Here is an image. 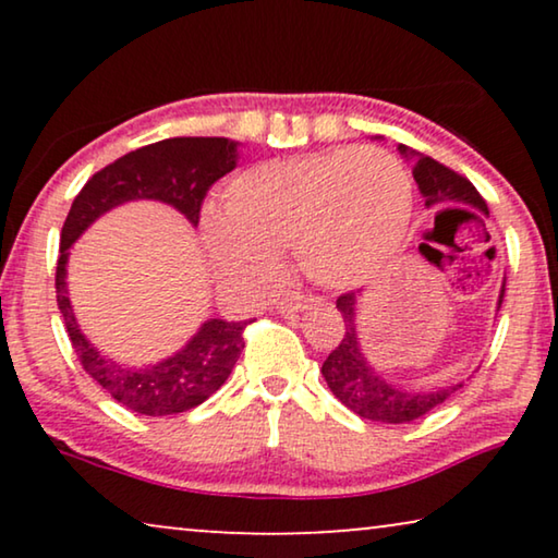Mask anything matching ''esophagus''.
<instances>
[{
    "mask_svg": "<svg viewBox=\"0 0 558 558\" xmlns=\"http://www.w3.org/2000/svg\"><path fill=\"white\" fill-rule=\"evenodd\" d=\"M315 302H317V296L304 294V292H292V294L281 296V300L277 302V310L281 312V315H294V312H302V310L312 307Z\"/></svg>",
    "mask_w": 558,
    "mask_h": 558,
    "instance_id": "obj_1",
    "label": "esophagus"
}]
</instances>
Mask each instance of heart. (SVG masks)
<instances>
[{
    "label": "heart",
    "mask_w": 558,
    "mask_h": 558,
    "mask_svg": "<svg viewBox=\"0 0 558 558\" xmlns=\"http://www.w3.org/2000/svg\"><path fill=\"white\" fill-rule=\"evenodd\" d=\"M411 180L378 149L342 147L248 167L228 182L205 241L228 271L262 274L294 248L302 271L330 289L376 279L407 235Z\"/></svg>",
    "instance_id": "heart-1"
}]
</instances>
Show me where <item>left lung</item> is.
<instances>
[{"mask_svg": "<svg viewBox=\"0 0 558 558\" xmlns=\"http://www.w3.org/2000/svg\"><path fill=\"white\" fill-rule=\"evenodd\" d=\"M401 151L414 159L411 172H414L416 185L422 190L429 208L441 203H462L487 213V203L483 201V195L460 172L449 170L447 165H441L426 155H418V151H409L407 147H401ZM502 294H506V289H500L498 307L502 304ZM338 310L342 312V319H345V335H342L340 345L323 363V376L327 386H330V391L335 393V399H340L357 416L384 424H407L429 414L432 409L445 403L457 388H462V384H457L432 388V391H418V388H407L386 380L380 373H376L365 363L361 348H357L355 292L340 294Z\"/></svg>", "mask_w": 558, "mask_h": 558, "instance_id": "obj_1", "label": "left lung"}]
</instances>
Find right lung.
Listing matches in <instances>:
<instances>
[{
	"mask_svg": "<svg viewBox=\"0 0 558 558\" xmlns=\"http://www.w3.org/2000/svg\"><path fill=\"white\" fill-rule=\"evenodd\" d=\"M239 149L223 136H174L113 159L90 178L68 213L60 231V256L56 266V296L68 338L83 371L111 393L121 407L142 416H170L201 407L231 376L241 357L243 330L248 323L208 319L201 332L167 361L149 368H124L86 340L75 323L65 287L68 248L106 210L126 201H162L178 208L190 223H201V208L208 190L235 167Z\"/></svg>",
	"mask_w": 558,
	"mask_h": 558,
	"instance_id": "add662e5",
	"label": "right lung"
}]
</instances>
